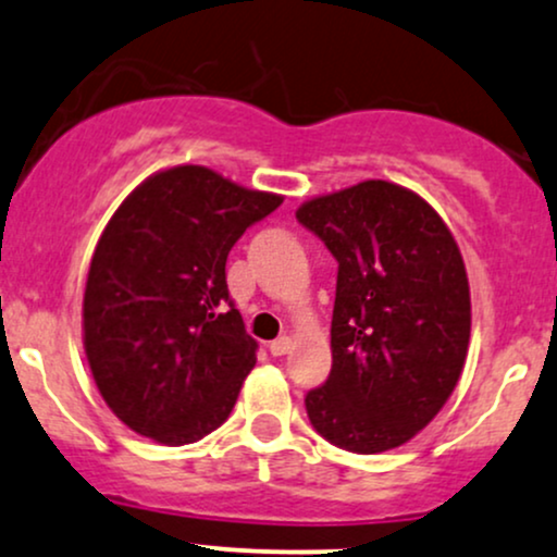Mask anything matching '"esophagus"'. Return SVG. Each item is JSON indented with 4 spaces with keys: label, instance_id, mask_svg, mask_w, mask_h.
Here are the masks:
<instances>
[{
    "label": "esophagus",
    "instance_id": "1",
    "mask_svg": "<svg viewBox=\"0 0 557 557\" xmlns=\"http://www.w3.org/2000/svg\"><path fill=\"white\" fill-rule=\"evenodd\" d=\"M290 347H293L290 337H277V339H272V343H270V352L272 355H285V352H290Z\"/></svg>",
    "mask_w": 557,
    "mask_h": 557
}]
</instances>
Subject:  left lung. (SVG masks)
<instances>
[{"instance_id":"obj_1","label":"left lung","mask_w":557,"mask_h":557,"mask_svg":"<svg viewBox=\"0 0 557 557\" xmlns=\"http://www.w3.org/2000/svg\"><path fill=\"white\" fill-rule=\"evenodd\" d=\"M296 218L339 264L332 373L306 394L308 420L355 454L407 444L451 397L470 347L457 240L420 194L381 178L308 199Z\"/></svg>"}]
</instances>
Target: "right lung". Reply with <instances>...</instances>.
I'll list each match as a JSON object with an SVG mask.
<instances>
[{
  "mask_svg": "<svg viewBox=\"0 0 557 557\" xmlns=\"http://www.w3.org/2000/svg\"><path fill=\"white\" fill-rule=\"evenodd\" d=\"M280 205L205 165H173L103 227L83 345L100 397L134 433L184 446L227 420L259 347L227 296V251Z\"/></svg>",
  "mask_w": 557,
  "mask_h": 557,
  "instance_id": "add662e5",
  "label": "right lung"
}]
</instances>
